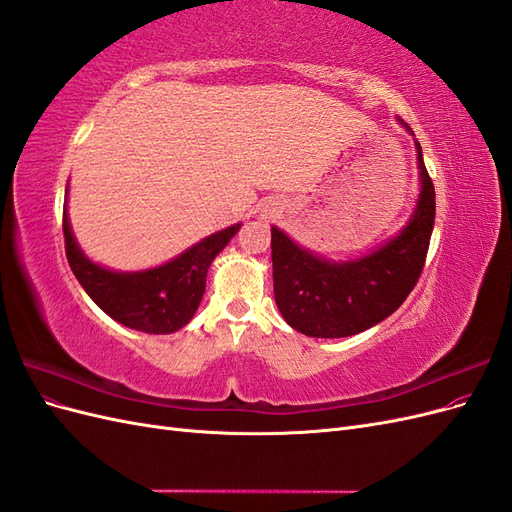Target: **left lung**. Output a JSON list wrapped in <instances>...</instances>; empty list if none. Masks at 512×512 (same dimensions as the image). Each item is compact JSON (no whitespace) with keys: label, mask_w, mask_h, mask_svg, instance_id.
I'll return each mask as SVG.
<instances>
[{"label":"left lung","mask_w":512,"mask_h":512,"mask_svg":"<svg viewBox=\"0 0 512 512\" xmlns=\"http://www.w3.org/2000/svg\"><path fill=\"white\" fill-rule=\"evenodd\" d=\"M421 198L408 226L374 254L329 262L271 228L273 292L284 320L307 337H348L389 318L423 273L436 220V190L416 143Z\"/></svg>","instance_id":"8db88e82"}]
</instances>
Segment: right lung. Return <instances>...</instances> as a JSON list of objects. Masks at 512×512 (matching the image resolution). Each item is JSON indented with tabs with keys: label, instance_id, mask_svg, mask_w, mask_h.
Masks as SVG:
<instances>
[{
	"label": "right lung",
	"instance_id": "right-lung-1",
	"mask_svg": "<svg viewBox=\"0 0 512 512\" xmlns=\"http://www.w3.org/2000/svg\"><path fill=\"white\" fill-rule=\"evenodd\" d=\"M239 224L203 239L179 258L158 269L141 273H115L89 262L76 245L68 213L64 211L66 256L76 280L102 312L130 329L153 335L173 333L185 327L205 294L207 269Z\"/></svg>",
	"mask_w": 512,
	"mask_h": 512
}]
</instances>
